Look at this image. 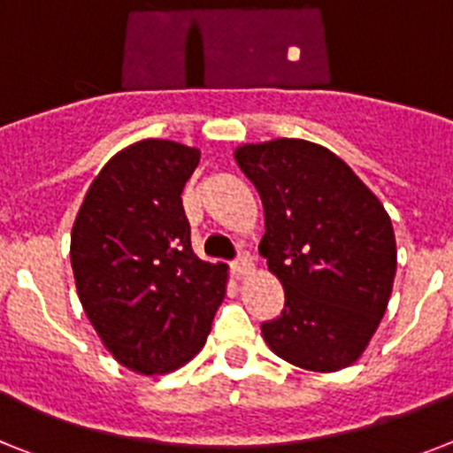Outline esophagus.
<instances>
[{
	"instance_id": "34e87169",
	"label": "esophagus",
	"mask_w": 453,
	"mask_h": 453,
	"mask_svg": "<svg viewBox=\"0 0 453 453\" xmlns=\"http://www.w3.org/2000/svg\"><path fill=\"white\" fill-rule=\"evenodd\" d=\"M250 272H253V262H250L249 256H242L239 260L233 262V273L237 279H246Z\"/></svg>"
}]
</instances>
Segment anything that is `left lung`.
<instances>
[{
    "mask_svg": "<svg viewBox=\"0 0 453 453\" xmlns=\"http://www.w3.org/2000/svg\"><path fill=\"white\" fill-rule=\"evenodd\" d=\"M234 161L262 200L260 256L285 290L280 318L262 325L265 343L313 373L355 364L396 276L387 209L343 158L309 140L242 144Z\"/></svg>",
    "mask_w": 453,
    "mask_h": 453,
    "instance_id": "obj_1",
    "label": "left lung"
}]
</instances>
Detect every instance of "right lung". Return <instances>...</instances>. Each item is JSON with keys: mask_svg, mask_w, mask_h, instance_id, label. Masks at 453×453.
I'll list each match as a JSON object with an SVG mask.
<instances>
[{"mask_svg": "<svg viewBox=\"0 0 453 453\" xmlns=\"http://www.w3.org/2000/svg\"><path fill=\"white\" fill-rule=\"evenodd\" d=\"M200 150L174 140L128 144L91 181L71 230L75 290L121 366L163 375L204 348L226 297L227 265L191 250L181 191Z\"/></svg>", "mask_w": 453, "mask_h": 453, "instance_id": "add662e5", "label": "right lung"}]
</instances>
